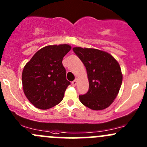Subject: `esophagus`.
Segmentation results:
<instances>
[{"mask_svg":"<svg viewBox=\"0 0 147 147\" xmlns=\"http://www.w3.org/2000/svg\"><path fill=\"white\" fill-rule=\"evenodd\" d=\"M77 83H78V80L76 79V80H74V81H72V85L75 87V86H76Z\"/></svg>","mask_w":147,"mask_h":147,"instance_id":"obj_1","label":"esophagus"}]
</instances>
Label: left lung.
<instances>
[{
	"label": "left lung",
	"instance_id": "obj_1",
	"mask_svg": "<svg viewBox=\"0 0 147 147\" xmlns=\"http://www.w3.org/2000/svg\"><path fill=\"white\" fill-rule=\"evenodd\" d=\"M74 53L85 66L89 90L79 96L82 104L93 110H102L113 102L122 82L119 63L109 53L93 48L74 47Z\"/></svg>",
	"mask_w": 147,
	"mask_h": 147
}]
</instances>
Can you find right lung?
Segmentation results:
<instances>
[{
	"mask_svg": "<svg viewBox=\"0 0 147 147\" xmlns=\"http://www.w3.org/2000/svg\"><path fill=\"white\" fill-rule=\"evenodd\" d=\"M70 50L67 44L46 46L38 50L24 67L23 91L35 107L50 109L63 100L70 82L67 80L62 61Z\"/></svg>",
	"mask_w": 147,
	"mask_h": 147,
	"instance_id": "1",
	"label": "right lung"
}]
</instances>
